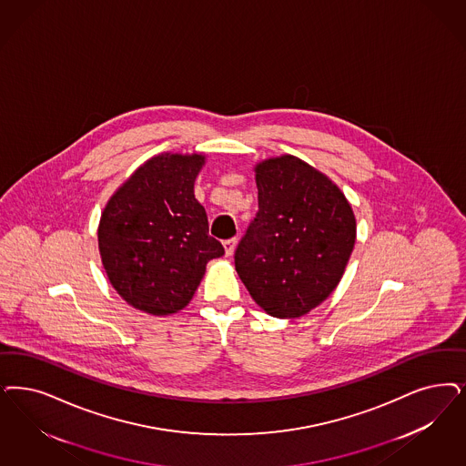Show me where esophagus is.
Instances as JSON below:
<instances>
[{"label":"esophagus","instance_id":"obj_1","mask_svg":"<svg viewBox=\"0 0 466 466\" xmlns=\"http://www.w3.org/2000/svg\"><path fill=\"white\" fill-rule=\"evenodd\" d=\"M236 246H238V239L236 238H230V239L224 241L225 255L230 257L234 253V249H236Z\"/></svg>","mask_w":466,"mask_h":466}]
</instances>
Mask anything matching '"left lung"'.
<instances>
[{
  "mask_svg": "<svg viewBox=\"0 0 466 466\" xmlns=\"http://www.w3.org/2000/svg\"><path fill=\"white\" fill-rule=\"evenodd\" d=\"M255 172L257 217L238 244L236 270L268 315L298 319L338 288L356 241L353 208L296 157L261 161Z\"/></svg>",
  "mask_w": 466,
  "mask_h": 466,
  "instance_id": "obj_1",
  "label": "left lung"
}]
</instances>
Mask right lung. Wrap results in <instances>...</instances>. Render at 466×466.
<instances>
[{
	"mask_svg": "<svg viewBox=\"0 0 466 466\" xmlns=\"http://www.w3.org/2000/svg\"><path fill=\"white\" fill-rule=\"evenodd\" d=\"M205 155L161 153L113 194L97 227L101 261L115 290L149 315L189 305L207 263L224 255L194 198Z\"/></svg>",
	"mask_w": 466,
	"mask_h": 466,
	"instance_id": "add662e5",
	"label": "right lung"
}]
</instances>
